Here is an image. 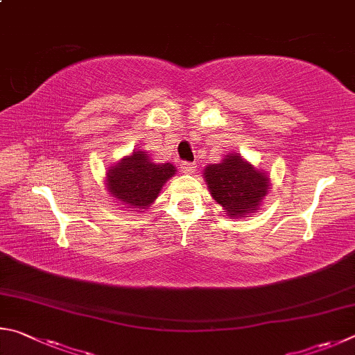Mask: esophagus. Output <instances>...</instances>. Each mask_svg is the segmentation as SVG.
<instances>
[{
	"instance_id": "1",
	"label": "esophagus",
	"mask_w": 355,
	"mask_h": 355,
	"mask_svg": "<svg viewBox=\"0 0 355 355\" xmlns=\"http://www.w3.org/2000/svg\"><path fill=\"white\" fill-rule=\"evenodd\" d=\"M181 170L185 174H193L196 171V164H190V162H184L181 164Z\"/></svg>"
}]
</instances>
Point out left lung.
<instances>
[{"instance_id":"obj_1","label":"left lung","mask_w":355,"mask_h":355,"mask_svg":"<svg viewBox=\"0 0 355 355\" xmlns=\"http://www.w3.org/2000/svg\"><path fill=\"white\" fill-rule=\"evenodd\" d=\"M202 174L210 195L231 220L259 212L271 189L268 174L257 170L240 153H227L218 164L204 168Z\"/></svg>"}]
</instances>
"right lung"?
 Returning <instances> with one entry per match:
<instances>
[{"mask_svg":"<svg viewBox=\"0 0 355 355\" xmlns=\"http://www.w3.org/2000/svg\"><path fill=\"white\" fill-rule=\"evenodd\" d=\"M176 174V166L170 162L155 164L151 155L140 149H134L115 165L105 170V189L112 200L124 210L145 212L157 200L162 187L168 179Z\"/></svg>","mask_w":355,"mask_h":355,"instance_id":"add662e5","label":"right lung"}]
</instances>
